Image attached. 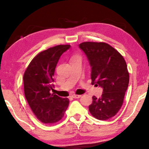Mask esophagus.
Returning a JSON list of instances; mask_svg holds the SVG:
<instances>
[{
    "mask_svg": "<svg viewBox=\"0 0 149 149\" xmlns=\"http://www.w3.org/2000/svg\"><path fill=\"white\" fill-rule=\"evenodd\" d=\"M72 97L73 98H79V97H81V95H77V94H72Z\"/></svg>",
    "mask_w": 149,
    "mask_h": 149,
    "instance_id": "34e87169",
    "label": "esophagus"
}]
</instances>
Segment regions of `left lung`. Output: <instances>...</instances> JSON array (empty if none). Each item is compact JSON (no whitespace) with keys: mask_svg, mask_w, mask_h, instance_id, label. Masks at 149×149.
<instances>
[{"mask_svg":"<svg viewBox=\"0 0 149 149\" xmlns=\"http://www.w3.org/2000/svg\"><path fill=\"white\" fill-rule=\"evenodd\" d=\"M91 66V83L103 89L100 97H92L89 111L95 119H111L121 109L129 84V72L123 56L105 42L79 44Z\"/></svg>","mask_w":149,"mask_h":149,"instance_id":"obj_1","label":"left lung"}]
</instances>
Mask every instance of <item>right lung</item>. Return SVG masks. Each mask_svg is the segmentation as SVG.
<instances>
[{
  "mask_svg": "<svg viewBox=\"0 0 149 149\" xmlns=\"http://www.w3.org/2000/svg\"><path fill=\"white\" fill-rule=\"evenodd\" d=\"M70 47L69 45H60L40 52L24 72L26 99L37 119L44 123L60 121L68 107V98L51 93V90H54V76L59 59Z\"/></svg>",
  "mask_w": 149,
  "mask_h": 149,
  "instance_id": "obj_1",
  "label": "right lung"
}]
</instances>
